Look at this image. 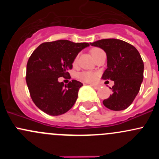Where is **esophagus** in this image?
Returning <instances> with one entry per match:
<instances>
[{
  "label": "esophagus",
  "mask_w": 159,
  "mask_h": 159,
  "mask_svg": "<svg viewBox=\"0 0 159 159\" xmlns=\"http://www.w3.org/2000/svg\"><path fill=\"white\" fill-rule=\"evenodd\" d=\"M91 86L94 88V89H98L99 88H100V85L98 84H91Z\"/></svg>",
  "instance_id": "1"
}]
</instances>
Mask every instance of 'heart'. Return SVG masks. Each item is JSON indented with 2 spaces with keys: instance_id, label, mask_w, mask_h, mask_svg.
Returning a JSON list of instances; mask_svg holds the SVG:
<instances>
[{
  "instance_id": "obj_1",
  "label": "heart",
  "mask_w": 159,
  "mask_h": 159,
  "mask_svg": "<svg viewBox=\"0 0 159 159\" xmlns=\"http://www.w3.org/2000/svg\"><path fill=\"white\" fill-rule=\"evenodd\" d=\"M102 50L97 48H94L91 50V55L94 57L98 52L101 51ZM77 59H75L74 64H76ZM78 78L83 81H85V82H93L96 80V78H97V74L94 73V72L92 71H82L81 73H79L78 75Z\"/></svg>"
}]
</instances>
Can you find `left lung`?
<instances>
[{
  "label": "left lung",
  "mask_w": 159,
  "mask_h": 159,
  "mask_svg": "<svg viewBox=\"0 0 159 159\" xmlns=\"http://www.w3.org/2000/svg\"><path fill=\"white\" fill-rule=\"evenodd\" d=\"M90 44L106 53L107 69L102 78L115 82L110 88L112 94L103 101L104 105L113 111L126 109L137 96L143 81L144 63L140 54L133 45L115 38L99 40Z\"/></svg>",
  "instance_id": "obj_1"
}]
</instances>
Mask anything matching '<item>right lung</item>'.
<instances>
[{
	"label": "right lung",
	"instance_id": "obj_1",
	"mask_svg": "<svg viewBox=\"0 0 159 159\" xmlns=\"http://www.w3.org/2000/svg\"><path fill=\"white\" fill-rule=\"evenodd\" d=\"M89 46V43L58 40L43 43L34 51L27 64L26 81L32 101L39 109L57 116L73 107L83 84L72 80L65 85L58 78L69 76L68 70L75 57Z\"/></svg>",
	"mask_w": 159,
	"mask_h": 159
}]
</instances>
